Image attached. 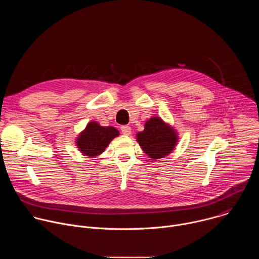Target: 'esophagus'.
I'll list each match as a JSON object with an SVG mask.
<instances>
[{"mask_svg":"<svg viewBox=\"0 0 259 259\" xmlns=\"http://www.w3.org/2000/svg\"><path fill=\"white\" fill-rule=\"evenodd\" d=\"M121 131L124 135H130L131 134V127L128 126V125H125V126H122L121 127Z\"/></svg>","mask_w":259,"mask_h":259,"instance_id":"obj_1","label":"esophagus"}]
</instances>
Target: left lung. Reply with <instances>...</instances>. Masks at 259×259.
I'll use <instances>...</instances> for the list:
<instances>
[{"instance_id":"obj_1","label":"left lung","mask_w":259,"mask_h":259,"mask_svg":"<svg viewBox=\"0 0 259 259\" xmlns=\"http://www.w3.org/2000/svg\"><path fill=\"white\" fill-rule=\"evenodd\" d=\"M136 136L142 151L152 160H158L169 155L177 142L176 132L160 118H151L146 121L144 130Z\"/></svg>"}]
</instances>
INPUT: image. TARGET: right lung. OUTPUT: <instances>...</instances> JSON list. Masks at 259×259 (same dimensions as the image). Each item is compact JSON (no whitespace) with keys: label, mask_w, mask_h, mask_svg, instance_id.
Listing matches in <instances>:
<instances>
[{"label":"right lung","mask_w":259,"mask_h":259,"mask_svg":"<svg viewBox=\"0 0 259 259\" xmlns=\"http://www.w3.org/2000/svg\"><path fill=\"white\" fill-rule=\"evenodd\" d=\"M118 135L119 131L115 127H102L98 123L90 122L78 137L77 145L85 156L96 157Z\"/></svg>","instance_id":"add662e5"}]
</instances>
